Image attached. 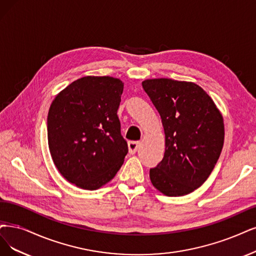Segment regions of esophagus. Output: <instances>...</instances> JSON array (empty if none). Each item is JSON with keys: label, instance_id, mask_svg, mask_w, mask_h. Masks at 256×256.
Returning a JSON list of instances; mask_svg holds the SVG:
<instances>
[{"label": "esophagus", "instance_id": "obj_1", "mask_svg": "<svg viewBox=\"0 0 256 256\" xmlns=\"http://www.w3.org/2000/svg\"><path fill=\"white\" fill-rule=\"evenodd\" d=\"M140 146V142L139 141H130L128 142V150L130 154H134L137 152V150Z\"/></svg>", "mask_w": 256, "mask_h": 256}]
</instances>
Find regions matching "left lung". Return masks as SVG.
<instances>
[{
	"label": "left lung",
	"mask_w": 256,
	"mask_h": 256,
	"mask_svg": "<svg viewBox=\"0 0 256 256\" xmlns=\"http://www.w3.org/2000/svg\"><path fill=\"white\" fill-rule=\"evenodd\" d=\"M142 88L162 117L166 152L150 170V178L166 196H182L200 188L218 160L224 138V119L200 86L172 79H148Z\"/></svg>",
	"instance_id": "obj_1"
}]
</instances>
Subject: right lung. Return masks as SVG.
<instances>
[{"label": "right lung", "instance_id": "obj_1", "mask_svg": "<svg viewBox=\"0 0 256 256\" xmlns=\"http://www.w3.org/2000/svg\"><path fill=\"white\" fill-rule=\"evenodd\" d=\"M123 83L88 76L70 83L52 101L47 137L61 175L84 190H97L115 177L128 152L117 115Z\"/></svg>", "mask_w": 256, "mask_h": 256}]
</instances>
